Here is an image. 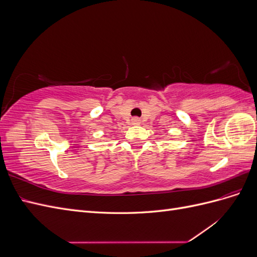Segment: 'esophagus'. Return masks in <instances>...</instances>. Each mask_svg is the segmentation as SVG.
I'll list each match as a JSON object with an SVG mask.
<instances>
[{"label": "esophagus", "mask_w": 257, "mask_h": 257, "mask_svg": "<svg viewBox=\"0 0 257 257\" xmlns=\"http://www.w3.org/2000/svg\"><path fill=\"white\" fill-rule=\"evenodd\" d=\"M132 123H133V124H139V123H141V119L133 118V119H132Z\"/></svg>", "instance_id": "1"}]
</instances>
